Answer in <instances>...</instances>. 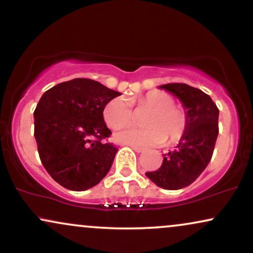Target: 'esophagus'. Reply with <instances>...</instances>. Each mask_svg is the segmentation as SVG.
<instances>
[{
  "label": "esophagus",
  "instance_id": "34e87169",
  "mask_svg": "<svg viewBox=\"0 0 253 253\" xmlns=\"http://www.w3.org/2000/svg\"><path fill=\"white\" fill-rule=\"evenodd\" d=\"M129 146L132 147V149L134 150L135 152H138V153H139V152H143V151H144L143 147H140V146H135V145H129Z\"/></svg>",
  "mask_w": 253,
  "mask_h": 253
}]
</instances>
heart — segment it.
Returning <instances> with one entry per match:
<instances>
[{
    "mask_svg": "<svg viewBox=\"0 0 253 253\" xmlns=\"http://www.w3.org/2000/svg\"><path fill=\"white\" fill-rule=\"evenodd\" d=\"M138 107L152 108L145 118V128L128 127L115 133L119 143L135 146H152L162 144L164 139L169 144L178 141L184 134L187 117L181 108L173 106L175 101L162 91H150L138 101ZM103 118L110 128H121L132 121V109L123 97H115L106 104Z\"/></svg>",
    "mask_w": 253,
    "mask_h": 253,
    "instance_id": "b5f03b06",
    "label": "heart"
}]
</instances>
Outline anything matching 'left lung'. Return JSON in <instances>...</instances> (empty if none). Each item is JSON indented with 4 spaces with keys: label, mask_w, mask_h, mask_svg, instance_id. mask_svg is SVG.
<instances>
[{
    "label": "left lung",
    "mask_w": 253,
    "mask_h": 253,
    "mask_svg": "<svg viewBox=\"0 0 253 253\" xmlns=\"http://www.w3.org/2000/svg\"><path fill=\"white\" fill-rule=\"evenodd\" d=\"M179 98L187 127L175 150L164 155L163 163L146 176L158 187L177 190L188 187L207 168L219 134V109L210 95L184 83L159 86Z\"/></svg>",
    "instance_id": "left-lung-1"
}]
</instances>
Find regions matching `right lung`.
I'll list each match as a JSON object with an SVG mask.
<instances>
[{"mask_svg":"<svg viewBox=\"0 0 253 253\" xmlns=\"http://www.w3.org/2000/svg\"><path fill=\"white\" fill-rule=\"evenodd\" d=\"M119 95L96 81L75 78L48 89L37 104L34 136L40 161L66 189H90L108 173L118 149L104 143L112 132L103 109Z\"/></svg>","mask_w":253,"mask_h":253,"instance_id":"obj_1","label":"right lung"}]
</instances>
